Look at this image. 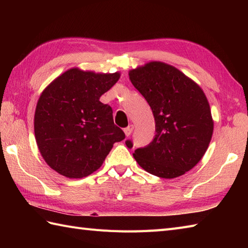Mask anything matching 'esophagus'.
<instances>
[{"label":"esophagus","instance_id":"34e87169","mask_svg":"<svg viewBox=\"0 0 248 248\" xmlns=\"http://www.w3.org/2000/svg\"><path fill=\"white\" fill-rule=\"evenodd\" d=\"M133 124H130L129 127H127L125 128L124 131V134H125V136H129L131 133H132V131H133Z\"/></svg>","mask_w":248,"mask_h":248}]
</instances>
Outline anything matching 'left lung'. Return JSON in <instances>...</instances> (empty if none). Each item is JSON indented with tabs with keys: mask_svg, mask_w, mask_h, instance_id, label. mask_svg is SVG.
Listing matches in <instances>:
<instances>
[{
	"mask_svg": "<svg viewBox=\"0 0 248 248\" xmlns=\"http://www.w3.org/2000/svg\"><path fill=\"white\" fill-rule=\"evenodd\" d=\"M133 86L150 105L155 121L151 143L134 151L139 165L151 175L172 179L202 160L213 134L211 109L197 83L176 67L150 62L129 71ZM132 148V141H125Z\"/></svg>",
	"mask_w": 248,
	"mask_h": 248,
	"instance_id": "1",
	"label": "left lung"
}]
</instances>
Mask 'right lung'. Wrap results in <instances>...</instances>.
I'll use <instances>...</instances> for the list:
<instances>
[{
	"instance_id": "add662e5",
	"label": "right lung",
	"mask_w": 248,
	"mask_h": 248,
	"mask_svg": "<svg viewBox=\"0 0 248 248\" xmlns=\"http://www.w3.org/2000/svg\"><path fill=\"white\" fill-rule=\"evenodd\" d=\"M119 78V72L71 68L41 93L34 117L36 143L46 164L60 175L89 176L101 167L116 141L124 139L114 124L112 108L100 101Z\"/></svg>"
}]
</instances>
